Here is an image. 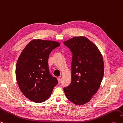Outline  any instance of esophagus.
Segmentation results:
<instances>
[{
	"mask_svg": "<svg viewBox=\"0 0 123 123\" xmlns=\"http://www.w3.org/2000/svg\"><path fill=\"white\" fill-rule=\"evenodd\" d=\"M57 80H58V83H60L61 81V79L60 77H57Z\"/></svg>",
	"mask_w": 123,
	"mask_h": 123,
	"instance_id": "1",
	"label": "esophagus"
}]
</instances>
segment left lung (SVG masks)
I'll use <instances>...</instances> for the list:
<instances>
[{
    "instance_id": "8db88e82",
    "label": "left lung",
    "mask_w": 123,
    "mask_h": 123,
    "mask_svg": "<svg viewBox=\"0 0 123 123\" xmlns=\"http://www.w3.org/2000/svg\"><path fill=\"white\" fill-rule=\"evenodd\" d=\"M72 53L71 83L64 88L66 97L76 105L90 101L103 80L104 64L102 55L94 43L84 36L64 42Z\"/></svg>"
}]
</instances>
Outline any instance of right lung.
Wrapping results in <instances>:
<instances>
[{
	"label": "right lung",
	"instance_id": "add662e5",
	"mask_svg": "<svg viewBox=\"0 0 123 123\" xmlns=\"http://www.w3.org/2000/svg\"><path fill=\"white\" fill-rule=\"evenodd\" d=\"M59 46L57 42L35 39L21 52L16 66V80L22 93L31 101H45L58 84L50 73L48 61L51 51Z\"/></svg>",
	"mask_w": 123,
	"mask_h": 123
}]
</instances>
